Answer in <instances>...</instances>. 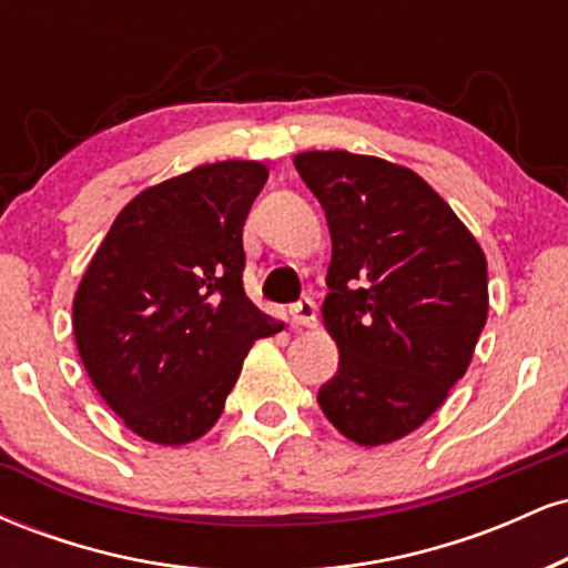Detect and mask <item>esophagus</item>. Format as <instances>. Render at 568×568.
I'll list each match as a JSON object with an SVG mask.
<instances>
[{
    "instance_id": "1",
    "label": "esophagus",
    "mask_w": 568,
    "mask_h": 568,
    "mask_svg": "<svg viewBox=\"0 0 568 568\" xmlns=\"http://www.w3.org/2000/svg\"><path fill=\"white\" fill-rule=\"evenodd\" d=\"M291 321L296 323V325H315L317 323V317H315V312H317V306H315V302H312V298H298L296 304H291Z\"/></svg>"
}]
</instances>
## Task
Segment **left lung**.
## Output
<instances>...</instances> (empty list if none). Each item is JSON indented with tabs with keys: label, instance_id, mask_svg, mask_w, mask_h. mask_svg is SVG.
<instances>
[{
	"label": "left lung",
	"instance_id": "obj_1",
	"mask_svg": "<svg viewBox=\"0 0 568 568\" xmlns=\"http://www.w3.org/2000/svg\"><path fill=\"white\" fill-rule=\"evenodd\" d=\"M293 165L334 243L323 323L338 371L317 403L344 438L393 443L425 425L470 366L488 315L486 256L408 168L342 149Z\"/></svg>",
	"mask_w": 568,
	"mask_h": 568
}]
</instances>
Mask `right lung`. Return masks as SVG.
I'll list each match as a JSON object with an SVG mask.
<instances>
[{
	"label": "right lung",
	"instance_id": "1",
	"mask_svg": "<svg viewBox=\"0 0 568 568\" xmlns=\"http://www.w3.org/2000/svg\"><path fill=\"white\" fill-rule=\"evenodd\" d=\"M266 165L226 160L143 189L74 296L90 382L143 440L184 446L219 422L256 338L283 331L243 288V226Z\"/></svg>",
	"mask_w": 568,
	"mask_h": 568
}]
</instances>
